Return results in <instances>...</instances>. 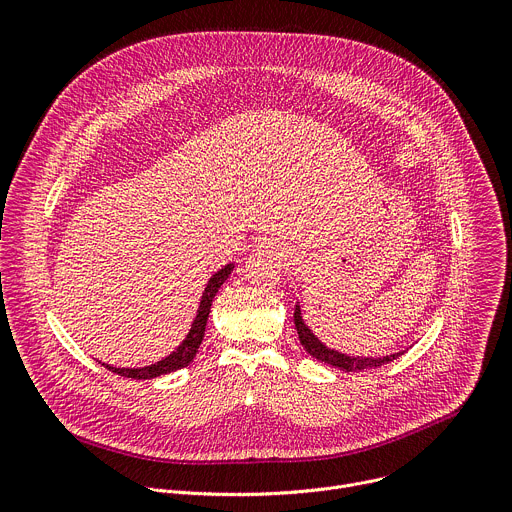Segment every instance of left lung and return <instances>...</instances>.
<instances>
[{
	"instance_id": "obj_1",
	"label": "left lung",
	"mask_w": 512,
	"mask_h": 512,
	"mask_svg": "<svg viewBox=\"0 0 512 512\" xmlns=\"http://www.w3.org/2000/svg\"><path fill=\"white\" fill-rule=\"evenodd\" d=\"M294 322H296V330H298L300 342H302V346L306 348V352H310L316 360L326 362V364H332V367H336V369H340V371H346V373L364 371V369H377V367H383V364H387V362H391V360H395L397 356L403 354V352H395V354H389V356H383V358L348 356V354H342V352H336V350L328 348L326 344H322V342L312 334V330H310V328L304 324V320H302V310H300V306H296Z\"/></svg>"
}]
</instances>
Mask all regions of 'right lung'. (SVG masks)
<instances>
[{
	"label": "right lung",
	"mask_w": 512,
	"mask_h": 512,
	"mask_svg": "<svg viewBox=\"0 0 512 512\" xmlns=\"http://www.w3.org/2000/svg\"><path fill=\"white\" fill-rule=\"evenodd\" d=\"M231 271H233V263L225 265L221 271H216L208 279V285L204 287V294H202V300H200V306H198V314L192 322V328H190L188 336L184 338V342L170 356L158 360L156 364H150V367H141V369H117V367H109V364H103V367L109 369L111 373H117L119 377H127V379H154V377H162V375H168V373H174L178 369L188 367V364L194 360V356L198 352V346L204 338L206 320H208L210 306H212L216 291L221 289V285L227 281Z\"/></svg>",
	"instance_id": "right-lung-1"
}]
</instances>
